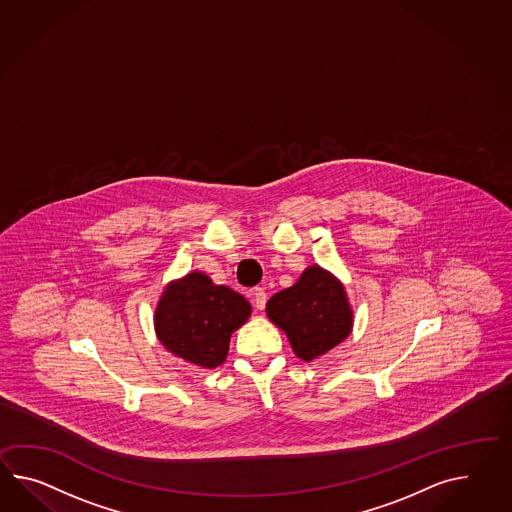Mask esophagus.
Masks as SVG:
<instances>
[{
  "mask_svg": "<svg viewBox=\"0 0 512 512\" xmlns=\"http://www.w3.org/2000/svg\"><path fill=\"white\" fill-rule=\"evenodd\" d=\"M253 305L262 311L264 307H266V292H264V288H255L253 290Z\"/></svg>",
  "mask_w": 512,
  "mask_h": 512,
  "instance_id": "esophagus-1",
  "label": "esophagus"
}]
</instances>
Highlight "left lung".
Instances as JSON below:
<instances>
[{
    "mask_svg": "<svg viewBox=\"0 0 512 512\" xmlns=\"http://www.w3.org/2000/svg\"><path fill=\"white\" fill-rule=\"evenodd\" d=\"M266 314L287 333L294 353L311 362L351 333L353 311L337 277L318 264L309 266L290 288L274 294Z\"/></svg>",
    "mask_w": 512,
    "mask_h": 512,
    "instance_id": "left-lung-1",
    "label": "left lung"
}]
</instances>
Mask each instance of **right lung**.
<instances>
[{
    "mask_svg": "<svg viewBox=\"0 0 512 512\" xmlns=\"http://www.w3.org/2000/svg\"><path fill=\"white\" fill-rule=\"evenodd\" d=\"M251 305L201 272L172 281L155 309V331L164 348L201 368L225 361L231 333L244 324Z\"/></svg>",
    "mask_w": 512,
    "mask_h": 512,
    "instance_id": "obj_1",
    "label": "right lung"
}]
</instances>
